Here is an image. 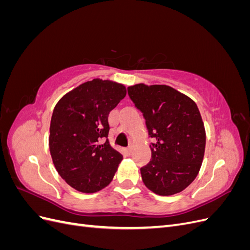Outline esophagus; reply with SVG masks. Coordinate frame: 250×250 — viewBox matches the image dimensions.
I'll list each match as a JSON object with an SVG mask.
<instances>
[{
  "instance_id": "1",
  "label": "esophagus",
  "mask_w": 250,
  "mask_h": 250,
  "mask_svg": "<svg viewBox=\"0 0 250 250\" xmlns=\"http://www.w3.org/2000/svg\"><path fill=\"white\" fill-rule=\"evenodd\" d=\"M126 152H127V154H128V155H130V154L132 153V147L127 148V149H126Z\"/></svg>"
}]
</instances>
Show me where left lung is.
Masks as SVG:
<instances>
[{
  "label": "left lung",
  "mask_w": 250,
  "mask_h": 250,
  "mask_svg": "<svg viewBox=\"0 0 250 250\" xmlns=\"http://www.w3.org/2000/svg\"><path fill=\"white\" fill-rule=\"evenodd\" d=\"M128 95L146 120L155 143L152 160L141 168L143 183L153 193H180L198 175L206 150V129L196 103L168 85L139 83Z\"/></svg>",
  "instance_id": "obj_1"
}]
</instances>
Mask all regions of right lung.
I'll use <instances>...</instances> for the list:
<instances>
[{
  "instance_id": "obj_1",
  "label": "right lung",
  "mask_w": 250,
  "mask_h": 250,
  "mask_svg": "<svg viewBox=\"0 0 250 250\" xmlns=\"http://www.w3.org/2000/svg\"><path fill=\"white\" fill-rule=\"evenodd\" d=\"M126 87L99 78L65 94L53 110L49 147L65 183L81 193L107 187L123 156L107 139L108 115L126 96Z\"/></svg>"
}]
</instances>
